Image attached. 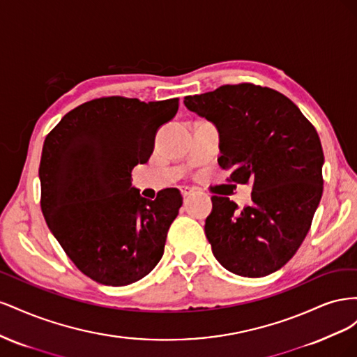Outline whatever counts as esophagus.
I'll list each match as a JSON object with an SVG mask.
<instances>
[{"instance_id":"34e87169","label":"esophagus","mask_w":357,"mask_h":357,"mask_svg":"<svg viewBox=\"0 0 357 357\" xmlns=\"http://www.w3.org/2000/svg\"><path fill=\"white\" fill-rule=\"evenodd\" d=\"M180 192H181V195L183 197H190L192 193H193V189H190V188H188V186H183V188H180Z\"/></svg>"}]
</instances>
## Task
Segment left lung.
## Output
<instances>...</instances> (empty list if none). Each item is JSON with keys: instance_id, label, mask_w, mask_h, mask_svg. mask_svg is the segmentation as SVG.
Here are the masks:
<instances>
[{"instance_id": "8db88e82", "label": "left lung", "mask_w": 357, "mask_h": 357, "mask_svg": "<svg viewBox=\"0 0 357 357\" xmlns=\"http://www.w3.org/2000/svg\"><path fill=\"white\" fill-rule=\"evenodd\" d=\"M188 110L220 135L219 165L235 183L253 181L243 210L211 197L205 235L219 264L241 277L278 271L307 236L323 192L319 134L287 96L252 83L185 96Z\"/></svg>"}]
</instances>
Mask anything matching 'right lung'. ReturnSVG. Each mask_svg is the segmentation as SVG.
<instances>
[{"instance_id":"1","label":"right lung","mask_w":357,"mask_h":357,"mask_svg":"<svg viewBox=\"0 0 357 357\" xmlns=\"http://www.w3.org/2000/svg\"><path fill=\"white\" fill-rule=\"evenodd\" d=\"M177 110L178 98L107 96L75 107L45 139L43 215L74 265L96 283H135L164 255L183 197L168 188L153 201L143 198L131 171L149 160L158 129Z\"/></svg>"}]
</instances>
